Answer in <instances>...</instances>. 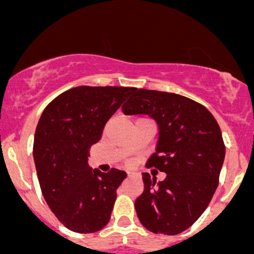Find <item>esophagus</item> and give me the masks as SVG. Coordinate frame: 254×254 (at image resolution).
<instances>
[{
  "instance_id": "34e87169",
  "label": "esophagus",
  "mask_w": 254,
  "mask_h": 254,
  "mask_svg": "<svg viewBox=\"0 0 254 254\" xmlns=\"http://www.w3.org/2000/svg\"><path fill=\"white\" fill-rule=\"evenodd\" d=\"M134 176H136V175H135V173H132V172H127V177H134Z\"/></svg>"
}]
</instances>
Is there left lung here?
<instances>
[{"mask_svg":"<svg viewBox=\"0 0 254 254\" xmlns=\"http://www.w3.org/2000/svg\"><path fill=\"white\" fill-rule=\"evenodd\" d=\"M122 109L157 123V146L147 166L166 173L162 182L142 173L137 217L153 234H181L205 211L219 186L225 160L219 124L204 106L168 92L134 88Z\"/></svg>","mask_w":254,"mask_h":254,"instance_id":"left-lung-1","label":"left lung"}]
</instances>
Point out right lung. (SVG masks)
<instances>
[{
    "label": "right lung",
    "instance_id": "add662e5",
    "mask_svg": "<svg viewBox=\"0 0 254 254\" xmlns=\"http://www.w3.org/2000/svg\"><path fill=\"white\" fill-rule=\"evenodd\" d=\"M134 91L132 87L79 86L48 104L33 145L43 196L59 221L78 234L103 229L111 219L124 171L108 173L88 166L89 148L104 125Z\"/></svg>",
    "mask_w": 254,
    "mask_h": 254
}]
</instances>
